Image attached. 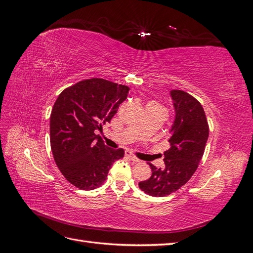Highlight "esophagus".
<instances>
[{"mask_svg": "<svg viewBox=\"0 0 253 253\" xmlns=\"http://www.w3.org/2000/svg\"><path fill=\"white\" fill-rule=\"evenodd\" d=\"M126 156L127 158L131 159L132 162H134V163H139V162H140V160H139L138 158H137L135 155H133L131 152H127V151H126Z\"/></svg>", "mask_w": 253, "mask_h": 253, "instance_id": "obj_1", "label": "esophagus"}]
</instances>
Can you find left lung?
Instances as JSON below:
<instances>
[{
    "mask_svg": "<svg viewBox=\"0 0 253 253\" xmlns=\"http://www.w3.org/2000/svg\"><path fill=\"white\" fill-rule=\"evenodd\" d=\"M175 112L170 128V149L164 153L165 167L149 163L151 177L138 183L151 196H167L177 191L195 173L209 137L208 121L202 104L180 89L170 90Z\"/></svg>",
    "mask_w": 253,
    "mask_h": 253,
    "instance_id": "1",
    "label": "left lung"
}]
</instances>
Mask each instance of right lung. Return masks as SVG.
Returning a JSON list of instances; mask_svg holds the SVG:
<instances>
[{
  "mask_svg": "<svg viewBox=\"0 0 253 253\" xmlns=\"http://www.w3.org/2000/svg\"><path fill=\"white\" fill-rule=\"evenodd\" d=\"M129 87L104 79L83 80L59 95L50 114V147L59 170L81 190L101 186L122 149L113 150L95 132L110 122Z\"/></svg>",
  "mask_w": 253,
  "mask_h": 253,
  "instance_id": "right-lung-1",
  "label": "right lung"
}]
</instances>
